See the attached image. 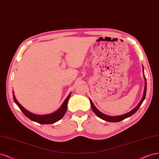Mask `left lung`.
I'll return each mask as SVG.
<instances>
[{
    "label": "left lung",
    "mask_w": 159,
    "mask_h": 159,
    "mask_svg": "<svg viewBox=\"0 0 159 159\" xmlns=\"http://www.w3.org/2000/svg\"><path fill=\"white\" fill-rule=\"evenodd\" d=\"M143 76H144V79H145V88H144V91H143V97L141 100V101L139 102V103L138 104V105L135 107V108L133 109L131 111H130L129 112H127V113L123 114L121 116H107L106 115L103 113H102L101 111H100L98 109L96 108L95 107V106L94 105L93 101H92L90 98V104H91V107H92V110H93V111L95 113V114L99 117L100 118H101L102 120H104L105 121H110V122H117V121H120L124 120L125 118H127L130 116H131L133 114H134L135 112L138 110V109L139 108V107L141 106V105L142 104L143 102L144 101L145 98V96H146V92H147V82H146V78L144 75V68L143 66Z\"/></svg>",
    "instance_id": "8db88e82"
}]
</instances>
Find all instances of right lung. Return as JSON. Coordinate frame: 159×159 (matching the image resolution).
Instances as JSON below:
<instances>
[{
  "label": "right lung",
  "instance_id": "obj_1",
  "mask_svg": "<svg viewBox=\"0 0 159 159\" xmlns=\"http://www.w3.org/2000/svg\"><path fill=\"white\" fill-rule=\"evenodd\" d=\"M12 94H13V98H14V102L19 107L20 110L23 112V114L27 117H28L30 120H31L32 121H34L35 122L39 123V124H54V123L58 121L64 116L65 114L66 111V109H67V103L70 96L71 93L69 94L67 97H66V98L65 100L62 105L61 106V107L57 110H56L55 111L53 112V113H51L49 114H44V115L35 114L32 113V112L28 111L27 110H25L24 107L22 106H21V104H20L17 101L16 97H15L14 94V91H12Z\"/></svg>",
  "mask_w": 159,
  "mask_h": 159
}]
</instances>
